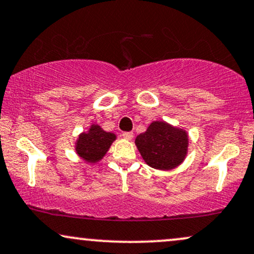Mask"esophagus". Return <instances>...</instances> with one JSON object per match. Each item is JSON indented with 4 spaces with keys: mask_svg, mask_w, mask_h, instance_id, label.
Here are the masks:
<instances>
[{
    "mask_svg": "<svg viewBox=\"0 0 254 254\" xmlns=\"http://www.w3.org/2000/svg\"><path fill=\"white\" fill-rule=\"evenodd\" d=\"M122 136H123L125 139L131 140V139H132V137H133V132H123V133H122Z\"/></svg>",
    "mask_w": 254,
    "mask_h": 254,
    "instance_id": "34e87169",
    "label": "esophagus"
}]
</instances>
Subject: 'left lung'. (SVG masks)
I'll return each mask as SVG.
<instances>
[{"instance_id": "left-lung-1", "label": "left lung", "mask_w": 254, "mask_h": 254, "mask_svg": "<svg viewBox=\"0 0 254 254\" xmlns=\"http://www.w3.org/2000/svg\"><path fill=\"white\" fill-rule=\"evenodd\" d=\"M135 144L149 167L172 170L187 156L189 138L186 130L164 121H155L145 132L136 137Z\"/></svg>"}]
</instances>
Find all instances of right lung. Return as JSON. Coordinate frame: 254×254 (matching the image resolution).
I'll use <instances>...</instances> for the list:
<instances>
[{"label": "right lung", "instance_id": "right-lung-1", "mask_svg": "<svg viewBox=\"0 0 254 254\" xmlns=\"http://www.w3.org/2000/svg\"><path fill=\"white\" fill-rule=\"evenodd\" d=\"M116 138L117 136L114 132H108L98 124H92L90 129L79 135L75 152L87 163H97L105 156Z\"/></svg>", "mask_w": 254, "mask_h": 254}]
</instances>
